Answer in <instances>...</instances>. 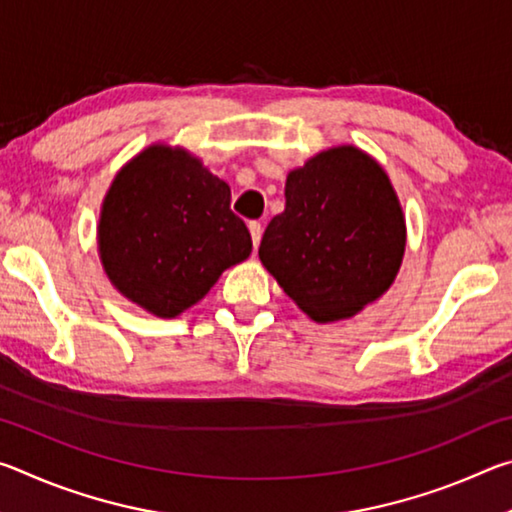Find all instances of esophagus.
Masks as SVG:
<instances>
[{
    "label": "esophagus",
    "instance_id": "obj_1",
    "mask_svg": "<svg viewBox=\"0 0 512 512\" xmlns=\"http://www.w3.org/2000/svg\"><path fill=\"white\" fill-rule=\"evenodd\" d=\"M248 230H250V237H253V246L257 248L259 241H262V232H264L262 223H259V221H250V223H248Z\"/></svg>",
    "mask_w": 512,
    "mask_h": 512
}]
</instances>
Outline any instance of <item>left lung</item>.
<instances>
[{"label": "left lung", "mask_w": 512, "mask_h": 512, "mask_svg": "<svg viewBox=\"0 0 512 512\" xmlns=\"http://www.w3.org/2000/svg\"><path fill=\"white\" fill-rule=\"evenodd\" d=\"M287 205L268 223L259 259L316 323L350 318L391 287L406 223L386 171L354 146L293 169Z\"/></svg>", "instance_id": "1"}]
</instances>
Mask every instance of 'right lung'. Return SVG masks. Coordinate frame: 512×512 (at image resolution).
Masks as SVG:
<instances>
[{"label":"right lung","instance_id":"right-lung-1","mask_svg":"<svg viewBox=\"0 0 512 512\" xmlns=\"http://www.w3.org/2000/svg\"><path fill=\"white\" fill-rule=\"evenodd\" d=\"M230 187L185 149L153 144L103 198L99 255L115 289L160 318L196 305L225 268L250 255Z\"/></svg>","mask_w":512,"mask_h":512}]
</instances>
